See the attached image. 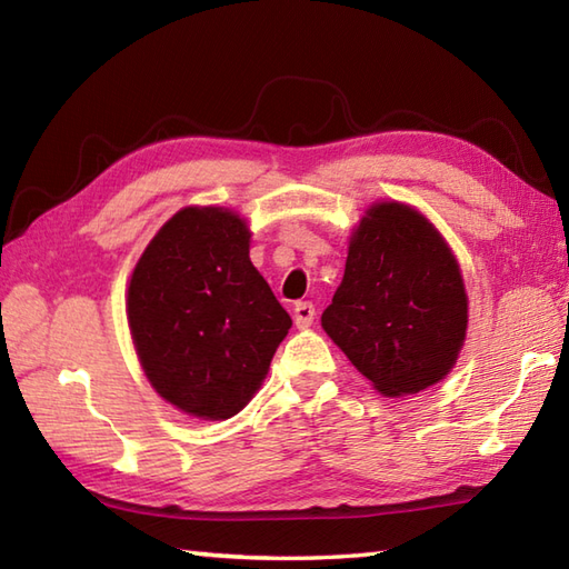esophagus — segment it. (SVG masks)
Segmentation results:
<instances>
[{
	"label": "esophagus",
	"instance_id": "obj_1",
	"mask_svg": "<svg viewBox=\"0 0 569 569\" xmlns=\"http://www.w3.org/2000/svg\"><path fill=\"white\" fill-rule=\"evenodd\" d=\"M312 320H316V306L308 303V300H306V303H296V308H293L296 328L306 330V328H310Z\"/></svg>",
	"mask_w": 569,
	"mask_h": 569
}]
</instances>
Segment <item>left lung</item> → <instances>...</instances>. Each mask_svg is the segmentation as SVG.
Returning a JSON list of instances; mask_svg holds the SVG:
<instances>
[{
	"label": "left lung",
	"mask_w": 569,
	"mask_h": 569,
	"mask_svg": "<svg viewBox=\"0 0 569 569\" xmlns=\"http://www.w3.org/2000/svg\"><path fill=\"white\" fill-rule=\"evenodd\" d=\"M322 328L383 396L445 379L465 345L467 293L438 229L408 204H371Z\"/></svg>",
	"instance_id": "8db88e82"
}]
</instances>
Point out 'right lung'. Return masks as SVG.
Listing matches in <instances>:
<instances>
[{"label":"right lung","instance_id":"add662e5","mask_svg":"<svg viewBox=\"0 0 569 569\" xmlns=\"http://www.w3.org/2000/svg\"><path fill=\"white\" fill-rule=\"evenodd\" d=\"M249 237L232 210L186 208L131 273L127 318L143 373L188 416H237L293 325L253 269Z\"/></svg>","mask_w":569,"mask_h":569}]
</instances>
